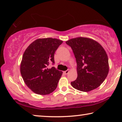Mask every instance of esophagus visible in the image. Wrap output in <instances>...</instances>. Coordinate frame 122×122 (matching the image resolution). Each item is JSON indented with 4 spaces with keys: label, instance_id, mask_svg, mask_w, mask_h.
Returning <instances> with one entry per match:
<instances>
[{
    "label": "esophagus",
    "instance_id": "esophagus-1",
    "mask_svg": "<svg viewBox=\"0 0 122 122\" xmlns=\"http://www.w3.org/2000/svg\"><path fill=\"white\" fill-rule=\"evenodd\" d=\"M69 70H67V71H64V73H65V74H68L69 73Z\"/></svg>",
    "mask_w": 122,
    "mask_h": 122
}]
</instances>
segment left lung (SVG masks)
I'll use <instances>...</instances> for the list:
<instances>
[{
    "label": "left lung",
    "mask_w": 122,
    "mask_h": 122,
    "mask_svg": "<svg viewBox=\"0 0 122 122\" xmlns=\"http://www.w3.org/2000/svg\"><path fill=\"white\" fill-rule=\"evenodd\" d=\"M77 63V77L71 82L73 88L88 92L100 86L109 73L108 57L103 47L92 39L78 37L67 41Z\"/></svg>",
    "instance_id": "8db88e82"
}]
</instances>
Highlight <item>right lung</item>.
Listing matches in <instances>:
<instances>
[{
  "instance_id": "right-lung-1",
  "label": "right lung",
  "mask_w": 122,
  "mask_h": 122,
  "mask_svg": "<svg viewBox=\"0 0 122 122\" xmlns=\"http://www.w3.org/2000/svg\"><path fill=\"white\" fill-rule=\"evenodd\" d=\"M63 41L54 38L38 39L26 48L20 64V73L25 83L34 93L48 95L56 88L62 71L54 67V54Z\"/></svg>"
}]
</instances>
